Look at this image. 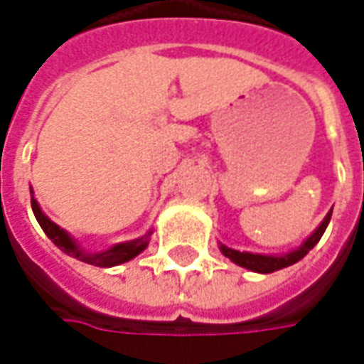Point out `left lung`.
I'll list each match as a JSON object with an SVG mask.
<instances>
[{
	"instance_id": "left-lung-1",
	"label": "left lung",
	"mask_w": 364,
	"mask_h": 364,
	"mask_svg": "<svg viewBox=\"0 0 364 364\" xmlns=\"http://www.w3.org/2000/svg\"><path fill=\"white\" fill-rule=\"evenodd\" d=\"M330 218H332V210L326 214L322 223L314 230V233L306 239L305 243L301 245L299 249L287 252V255H276V257H274V255H252V252H241V250L230 249V247H225V245H220V250L223 252V257H228L231 262L243 266L247 270L258 272V274H270V272L282 270V268H287V266L295 264V262H299L301 258L305 257L306 252H309L314 245L318 243L320 237L324 235L326 228H328V223H330Z\"/></svg>"
}]
</instances>
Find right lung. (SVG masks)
Wrapping results in <instances>:
<instances>
[{
  "label": "right lung",
  "mask_w": 364,
  "mask_h": 364,
  "mask_svg": "<svg viewBox=\"0 0 364 364\" xmlns=\"http://www.w3.org/2000/svg\"><path fill=\"white\" fill-rule=\"evenodd\" d=\"M32 195V189H31ZM32 204V212H34V216L38 220L40 228L44 230V233L50 239H52V243L61 249L65 255L69 257L77 258V260H82L86 264H92V266H102V268H109V266H117L123 264V262H129V260H133L136 255H141L142 250L148 247V239L152 235V230L148 231L146 235L139 237V239H133V241H127V243H119L114 245L112 249L102 250V252H86L77 245V241L73 239L65 230H61L58 223H53L50 218L46 216L44 212L40 210L38 203H36V198L32 195L31 198Z\"/></svg>",
  "instance_id": "1"
}]
</instances>
